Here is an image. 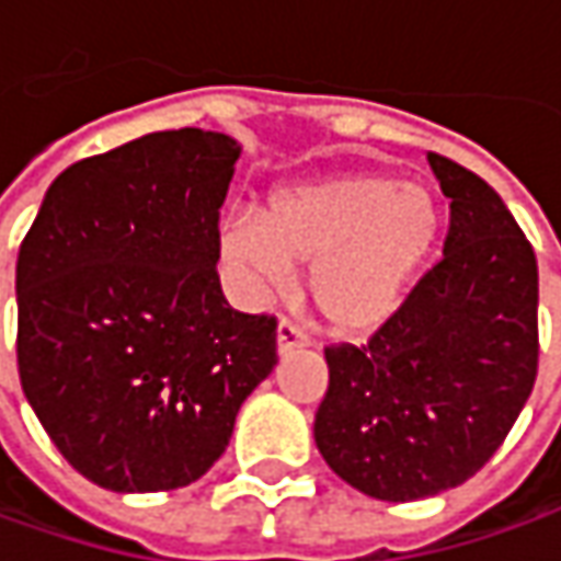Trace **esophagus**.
<instances>
[{"mask_svg":"<svg viewBox=\"0 0 561 561\" xmlns=\"http://www.w3.org/2000/svg\"><path fill=\"white\" fill-rule=\"evenodd\" d=\"M310 339L300 332L295 322H288V319H282L279 329H276V351H279V357L285 354H291V351H300V347H307Z\"/></svg>","mask_w":561,"mask_h":561,"instance_id":"34e87169","label":"esophagus"}]
</instances>
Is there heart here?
I'll return each mask as SVG.
<instances>
[{"instance_id": "b5f03b06", "label": "heart", "mask_w": 561, "mask_h": 561, "mask_svg": "<svg viewBox=\"0 0 561 561\" xmlns=\"http://www.w3.org/2000/svg\"><path fill=\"white\" fill-rule=\"evenodd\" d=\"M444 210L425 185L341 173L276 192L261 214L222 222L226 263L257 291H279L291 266H313L310 300L325 329L369 335L407 304L435 257Z\"/></svg>"}]
</instances>
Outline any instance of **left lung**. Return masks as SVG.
Segmentation results:
<instances>
[{
    "instance_id": "1",
    "label": "left lung",
    "mask_w": 561,
    "mask_h": 561,
    "mask_svg": "<svg viewBox=\"0 0 561 561\" xmlns=\"http://www.w3.org/2000/svg\"><path fill=\"white\" fill-rule=\"evenodd\" d=\"M450 198L444 257L363 347H325L313 437L366 496L407 503L469 481L506 440L537 378V257L503 198L428 154Z\"/></svg>"
}]
</instances>
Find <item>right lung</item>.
Listing matches in <instances>:
<instances>
[{
  "label": "right lung",
  "mask_w": 561,
  "mask_h": 561,
  "mask_svg": "<svg viewBox=\"0 0 561 561\" xmlns=\"http://www.w3.org/2000/svg\"><path fill=\"white\" fill-rule=\"evenodd\" d=\"M242 146L148 133L70 164L18 251V373L92 484L176 491L229 447L276 366V319L222 298L220 207Z\"/></svg>",
  "instance_id": "right-lung-1"
}]
</instances>
